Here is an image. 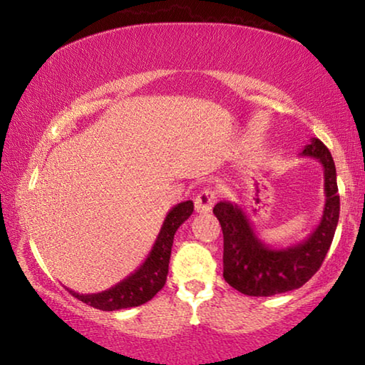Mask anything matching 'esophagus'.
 Wrapping results in <instances>:
<instances>
[{
  "label": "esophagus",
  "mask_w": 365,
  "mask_h": 365,
  "mask_svg": "<svg viewBox=\"0 0 365 365\" xmlns=\"http://www.w3.org/2000/svg\"><path fill=\"white\" fill-rule=\"evenodd\" d=\"M214 202H215V193H214V191L209 190V188L207 190H202L201 193L196 196V200H195L196 212L207 214L212 209Z\"/></svg>",
  "instance_id": "obj_1"
}]
</instances>
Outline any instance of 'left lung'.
<instances>
[{"label":"left lung","instance_id":"left-lung-1","mask_svg":"<svg viewBox=\"0 0 365 365\" xmlns=\"http://www.w3.org/2000/svg\"><path fill=\"white\" fill-rule=\"evenodd\" d=\"M302 156L324 165L325 206L319 225L309 237L288 248H272L255 232L248 215L230 201L214 206L224 233V279L248 296H274L301 288L320 269L330 250L339 217V195L333 158L322 141L312 138Z\"/></svg>","mask_w":365,"mask_h":365}]
</instances>
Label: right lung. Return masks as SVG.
Returning a JSON list of instances; mask_svg holds the SVG:
<instances>
[{
    "mask_svg": "<svg viewBox=\"0 0 365 365\" xmlns=\"http://www.w3.org/2000/svg\"><path fill=\"white\" fill-rule=\"evenodd\" d=\"M191 212H193V201L178 202L177 206L172 207L165 215L164 224L160 227L156 242H154L153 250L145 262L117 285L110 287L106 292L93 294H80L69 288L67 292L85 304L101 309V311H117V309L145 304L165 285L174 235L177 228L190 217Z\"/></svg>",
    "mask_w": 365,
    "mask_h": 365,
    "instance_id": "right-lung-1",
    "label": "right lung"
}]
</instances>
